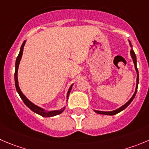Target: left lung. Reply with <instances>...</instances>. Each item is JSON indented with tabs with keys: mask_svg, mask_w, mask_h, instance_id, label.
I'll return each mask as SVG.
<instances>
[{
	"mask_svg": "<svg viewBox=\"0 0 149 149\" xmlns=\"http://www.w3.org/2000/svg\"><path fill=\"white\" fill-rule=\"evenodd\" d=\"M129 44L131 47V50H130V54H131V57H132V60H133V63L135 65V69L136 70V73H137V79H136V87H135V91L134 92L133 95L132 96V97L125 104L123 105L122 106H121L120 108H117L116 110H113V111H97V110H94L95 113H99V114H104V115H109V116H112V115H115L116 113H119L121 111H122L123 110H125L128 105L130 104V102H132V100L134 99L135 97V95H136V92H137V89H138V82H139V73H138V68H137V59H136V55H135V52H134L133 49H132V44H131L130 41H129Z\"/></svg>",
	"mask_w": 149,
	"mask_h": 149,
	"instance_id": "8db88e82",
	"label": "left lung"
}]
</instances>
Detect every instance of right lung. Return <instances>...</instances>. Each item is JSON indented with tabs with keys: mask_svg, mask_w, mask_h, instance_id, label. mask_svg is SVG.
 <instances>
[{
	"mask_svg": "<svg viewBox=\"0 0 149 149\" xmlns=\"http://www.w3.org/2000/svg\"><path fill=\"white\" fill-rule=\"evenodd\" d=\"M26 41H24V42L22 43L21 46V48H20L19 50V53L18 56L17 57V60H16V63H15V73H14V81H15V86H16V89H17V92H18L19 95L20 96L21 99L22 100V101L24 102V103L30 108L31 111H33L34 113H37V114L40 115L41 116H44V117H52V116H57V115L60 114L61 113H63L64 110L65 109V106L63 107V108L60 110H54V111H47V110L44 109V108H41V107L38 106V105H35L34 103L31 102L30 100H29L27 97H26L25 95L22 93V92L20 89L19 86V82H18V77H17V73H18V68L19 65L20 63V60H21L22 57V53H23V49H24V44H25ZM73 84L70 85V88L68 90V93H67V100L68 99V96L70 95V92L71 91L72 86H73Z\"/></svg>",
	"mask_w": 149,
	"mask_h": 149,
	"instance_id": "obj_1",
	"label": "right lung"
}]
</instances>
